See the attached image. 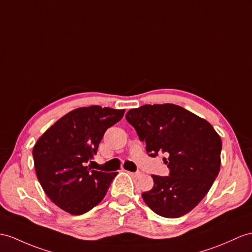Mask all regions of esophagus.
Returning <instances> with one entry per match:
<instances>
[{
	"label": "esophagus",
	"instance_id": "esophagus-1",
	"mask_svg": "<svg viewBox=\"0 0 252 252\" xmlns=\"http://www.w3.org/2000/svg\"><path fill=\"white\" fill-rule=\"evenodd\" d=\"M129 174H130L132 177H134V179H138V177L141 175L140 172H129Z\"/></svg>",
	"mask_w": 252,
	"mask_h": 252
}]
</instances>
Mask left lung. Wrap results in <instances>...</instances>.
Wrapping results in <instances>:
<instances>
[{
  "instance_id": "obj_1",
  "label": "left lung",
  "mask_w": 252,
  "mask_h": 252,
  "mask_svg": "<svg viewBox=\"0 0 252 252\" xmlns=\"http://www.w3.org/2000/svg\"><path fill=\"white\" fill-rule=\"evenodd\" d=\"M126 120L145 141L151 157L165 154L169 176L152 175L154 187L142 193L159 216L179 218L197 206L220 171L221 139L206 120L173 103L131 109Z\"/></svg>"
}]
</instances>
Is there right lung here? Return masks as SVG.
Wrapping results in <instances>:
<instances>
[{
	"instance_id": "right-lung-1",
	"label": "right lung",
	"mask_w": 252,
	"mask_h": 252,
	"mask_svg": "<svg viewBox=\"0 0 252 252\" xmlns=\"http://www.w3.org/2000/svg\"><path fill=\"white\" fill-rule=\"evenodd\" d=\"M124 113V109L100 106L75 109L35 143L36 175L48 198L63 211L82 215L105 198L118 172L91 170L85 163L96 155L103 133Z\"/></svg>"
}]
</instances>
